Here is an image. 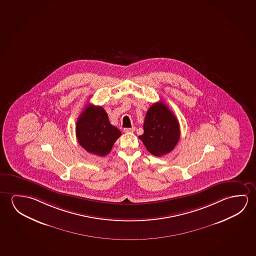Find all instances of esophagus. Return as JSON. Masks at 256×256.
I'll list each match as a JSON object with an SVG mask.
<instances>
[{
    "label": "esophagus",
    "mask_w": 256,
    "mask_h": 256,
    "mask_svg": "<svg viewBox=\"0 0 256 256\" xmlns=\"http://www.w3.org/2000/svg\"><path fill=\"white\" fill-rule=\"evenodd\" d=\"M135 130V127H132V128H124V132H134Z\"/></svg>",
    "instance_id": "obj_1"
}]
</instances>
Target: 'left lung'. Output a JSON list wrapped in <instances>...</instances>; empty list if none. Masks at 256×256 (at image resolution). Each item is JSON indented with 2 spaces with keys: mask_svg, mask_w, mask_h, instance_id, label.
Returning a JSON list of instances; mask_svg holds the SVG:
<instances>
[{
  "mask_svg": "<svg viewBox=\"0 0 256 256\" xmlns=\"http://www.w3.org/2000/svg\"><path fill=\"white\" fill-rule=\"evenodd\" d=\"M143 130L138 138L146 150L156 156L170 153L180 140L178 120L164 102L154 103L148 108Z\"/></svg>",
  "mask_w": 256,
  "mask_h": 256,
  "instance_id": "left-lung-1",
  "label": "left lung"
}]
</instances>
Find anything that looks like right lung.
<instances>
[{"instance_id": "obj_1", "label": "right lung", "mask_w": 256, "mask_h": 256, "mask_svg": "<svg viewBox=\"0 0 256 256\" xmlns=\"http://www.w3.org/2000/svg\"><path fill=\"white\" fill-rule=\"evenodd\" d=\"M76 132L78 142L87 152L104 156L108 154L121 132L112 126L100 106L87 105L78 118Z\"/></svg>"}]
</instances>
